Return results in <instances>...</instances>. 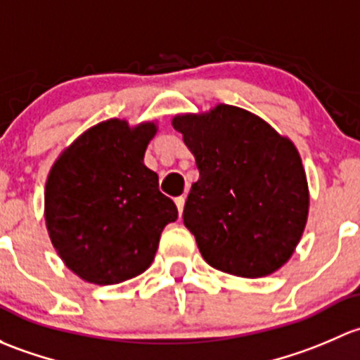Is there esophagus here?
Wrapping results in <instances>:
<instances>
[{
    "label": "esophagus",
    "instance_id": "34e87169",
    "mask_svg": "<svg viewBox=\"0 0 360 360\" xmlns=\"http://www.w3.org/2000/svg\"><path fill=\"white\" fill-rule=\"evenodd\" d=\"M175 202H176V207H179V213L181 214V213H184V206H185V195H180V198H176Z\"/></svg>",
    "mask_w": 360,
    "mask_h": 360
}]
</instances>
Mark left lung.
Segmentation results:
<instances>
[{
  "mask_svg": "<svg viewBox=\"0 0 360 360\" xmlns=\"http://www.w3.org/2000/svg\"><path fill=\"white\" fill-rule=\"evenodd\" d=\"M192 150L184 224L202 258L239 277H265L291 258L309 214L298 150L265 121L234 105L173 120Z\"/></svg>",
  "mask_w": 360,
  "mask_h": 360,
  "instance_id": "obj_1",
  "label": "left lung"
}]
</instances>
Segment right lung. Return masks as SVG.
<instances>
[{
    "instance_id": "1",
    "label": "right lung",
    "mask_w": 360,
    "mask_h": 360,
    "mask_svg": "<svg viewBox=\"0 0 360 360\" xmlns=\"http://www.w3.org/2000/svg\"><path fill=\"white\" fill-rule=\"evenodd\" d=\"M154 123L103 121L84 131L48 175L44 220L68 269L109 286L146 272L162 229L179 218L143 165Z\"/></svg>"
}]
</instances>
